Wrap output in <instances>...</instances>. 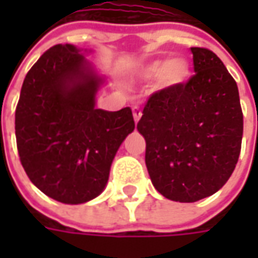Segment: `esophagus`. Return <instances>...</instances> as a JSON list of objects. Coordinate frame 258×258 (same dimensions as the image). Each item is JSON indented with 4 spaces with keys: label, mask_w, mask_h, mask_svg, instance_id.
Returning <instances> with one entry per match:
<instances>
[{
    "label": "esophagus",
    "mask_w": 258,
    "mask_h": 258,
    "mask_svg": "<svg viewBox=\"0 0 258 258\" xmlns=\"http://www.w3.org/2000/svg\"><path fill=\"white\" fill-rule=\"evenodd\" d=\"M132 112H134V119H135V122L138 123L139 120H141V117H142V110L138 107V106H134L132 107Z\"/></svg>",
    "instance_id": "obj_1"
}]
</instances>
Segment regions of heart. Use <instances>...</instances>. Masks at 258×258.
<instances>
[{"label": "heart", "mask_w": 258, "mask_h": 258, "mask_svg": "<svg viewBox=\"0 0 258 258\" xmlns=\"http://www.w3.org/2000/svg\"><path fill=\"white\" fill-rule=\"evenodd\" d=\"M141 77L148 80H156L161 89H179L189 82L192 70L191 64L183 57L158 58L152 60L141 69Z\"/></svg>", "instance_id": "heart-1"}]
</instances>
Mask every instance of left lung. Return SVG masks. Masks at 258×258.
Masks as SVG:
<instances>
[{"instance_id":"obj_1","label":"left lung","mask_w":258,"mask_h":258,"mask_svg":"<svg viewBox=\"0 0 258 258\" xmlns=\"http://www.w3.org/2000/svg\"><path fill=\"white\" fill-rule=\"evenodd\" d=\"M195 76L152 94L138 123L155 189L178 203L220 191L238 161L243 112L238 87L213 51L191 47Z\"/></svg>"}]
</instances>
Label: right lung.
<instances>
[{"label":"right lung","mask_w":258,"mask_h":258,"mask_svg":"<svg viewBox=\"0 0 258 258\" xmlns=\"http://www.w3.org/2000/svg\"><path fill=\"white\" fill-rule=\"evenodd\" d=\"M73 44L48 48L27 73L15 110V138L30 181L70 205L103 192L110 166L135 129L131 107H96L102 76Z\"/></svg>","instance_id":"obj_1"}]
</instances>
